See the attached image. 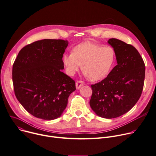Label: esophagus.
Segmentation results:
<instances>
[{"label":"esophagus","mask_w":156,"mask_h":156,"mask_svg":"<svg viewBox=\"0 0 156 156\" xmlns=\"http://www.w3.org/2000/svg\"><path fill=\"white\" fill-rule=\"evenodd\" d=\"M84 84V83L82 81H77L76 82V88L77 90L80 89L82 86H83Z\"/></svg>","instance_id":"esophagus-1"}]
</instances>
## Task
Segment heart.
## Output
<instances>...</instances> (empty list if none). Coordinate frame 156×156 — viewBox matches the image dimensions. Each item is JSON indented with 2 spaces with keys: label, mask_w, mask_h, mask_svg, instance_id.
Wrapping results in <instances>:
<instances>
[{
  "label": "heart",
  "mask_w": 156,
  "mask_h": 156,
  "mask_svg": "<svg viewBox=\"0 0 156 156\" xmlns=\"http://www.w3.org/2000/svg\"><path fill=\"white\" fill-rule=\"evenodd\" d=\"M115 52L109 46L92 43H84L73 48L72 53L63 56L66 72L73 75L82 65L83 73L91 81L105 78L114 64Z\"/></svg>",
  "instance_id": "obj_1"
}]
</instances>
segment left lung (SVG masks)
I'll return each mask as SVG.
<instances>
[{"label":"left lung","instance_id":"obj_1","mask_svg":"<svg viewBox=\"0 0 156 156\" xmlns=\"http://www.w3.org/2000/svg\"><path fill=\"white\" fill-rule=\"evenodd\" d=\"M108 43L115 50L117 65L101 82L91 86L90 105L98 116L111 119L122 116L136 105L142 93L145 65L133 46L116 39Z\"/></svg>","mask_w":156,"mask_h":156}]
</instances>
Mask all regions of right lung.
I'll list each match as a JSON object with an SVG mask.
<instances>
[{
	"instance_id": "1",
	"label": "right lung",
	"mask_w": 156,
	"mask_h": 156,
	"mask_svg": "<svg viewBox=\"0 0 156 156\" xmlns=\"http://www.w3.org/2000/svg\"><path fill=\"white\" fill-rule=\"evenodd\" d=\"M68 45L63 40L44 39L24 47L13 65L15 94L34 116L44 120L60 117L75 82L62 70L63 55Z\"/></svg>"
}]
</instances>
